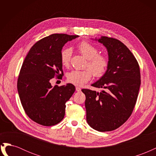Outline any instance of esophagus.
Listing matches in <instances>:
<instances>
[{
    "label": "esophagus",
    "mask_w": 156,
    "mask_h": 156,
    "mask_svg": "<svg viewBox=\"0 0 156 156\" xmlns=\"http://www.w3.org/2000/svg\"><path fill=\"white\" fill-rule=\"evenodd\" d=\"M75 89H76L77 92H81V88H79V87H76V88H75Z\"/></svg>",
    "instance_id": "34e87169"
}]
</instances>
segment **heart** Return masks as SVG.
I'll return each mask as SVG.
<instances>
[{
	"label": "heart",
	"mask_w": 156,
	"mask_h": 156,
	"mask_svg": "<svg viewBox=\"0 0 156 156\" xmlns=\"http://www.w3.org/2000/svg\"><path fill=\"white\" fill-rule=\"evenodd\" d=\"M77 49L84 58L87 59L84 70H72L67 74L68 83L75 86H82L91 79L92 73L100 77L105 74L108 66V60L105 56L98 54V49L87 41L80 43ZM72 51L70 48L64 49L60 54V60L64 66L69 65ZM89 69H88L87 68Z\"/></svg>",
	"instance_id": "obj_1"
}]
</instances>
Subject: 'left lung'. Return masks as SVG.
Listing matches in <instances>:
<instances>
[{
    "label": "left lung",
    "instance_id": "left-lung-1",
    "mask_svg": "<svg viewBox=\"0 0 156 156\" xmlns=\"http://www.w3.org/2000/svg\"><path fill=\"white\" fill-rule=\"evenodd\" d=\"M105 47L108 66L92 86L100 93L83 89L85 94L87 121L98 131L117 129L129 119L135 105L140 85L139 64L129 49L119 40L107 36L95 38Z\"/></svg>",
    "mask_w": 156,
    "mask_h": 156
}]
</instances>
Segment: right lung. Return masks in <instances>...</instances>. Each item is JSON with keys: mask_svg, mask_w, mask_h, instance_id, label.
I'll return each instance as SVG.
<instances>
[{"mask_svg": "<svg viewBox=\"0 0 156 156\" xmlns=\"http://www.w3.org/2000/svg\"><path fill=\"white\" fill-rule=\"evenodd\" d=\"M77 37L66 34L47 36L32 47L23 63L17 81L18 94L26 114L37 124L54 126L64 119L66 102L74 93L75 86L68 83L53 87L50 80L63 74L62 48Z\"/></svg>", "mask_w": 156, "mask_h": 156, "instance_id": "right-lung-1", "label": "right lung"}]
</instances>
